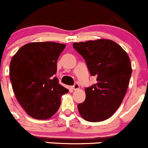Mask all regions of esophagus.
<instances>
[{
    "label": "esophagus",
    "instance_id": "obj_1",
    "mask_svg": "<svg viewBox=\"0 0 148 148\" xmlns=\"http://www.w3.org/2000/svg\"><path fill=\"white\" fill-rule=\"evenodd\" d=\"M79 88H80V86H79V85L78 84H75L74 85V86H72V88L74 90H79Z\"/></svg>",
    "mask_w": 148,
    "mask_h": 148
}]
</instances>
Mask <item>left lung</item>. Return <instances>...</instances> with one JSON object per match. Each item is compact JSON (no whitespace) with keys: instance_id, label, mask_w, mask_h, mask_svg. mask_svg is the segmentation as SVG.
I'll use <instances>...</instances> for the list:
<instances>
[{"instance_id":"8db88e82","label":"left lung","mask_w":148,"mask_h":148,"mask_svg":"<svg viewBox=\"0 0 148 148\" xmlns=\"http://www.w3.org/2000/svg\"><path fill=\"white\" fill-rule=\"evenodd\" d=\"M73 47L97 81L85 88L86 99L78 104L80 115L92 123L106 120L114 114L126 94L132 72L130 57L116 42L106 39L74 42Z\"/></svg>"}]
</instances>
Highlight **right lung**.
I'll list each match as a JSON object with an SVG mask.
<instances>
[{
  "mask_svg": "<svg viewBox=\"0 0 148 148\" xmlns=\"http://www.w3.org/2000/svg\"><path fill=\"white\" fill-rule=\"evenodd\" d=\"M66 45L53 42L23 45L10 62V77L16 99L27 114L47 120L55 114L61 96L69 92L53 77L57 60Z\"/></svg>",
  "mask_w": 148,
  "mask_h": 148,
  "instance_id": "1",
  "label": "right lung"
}]
</instances>
